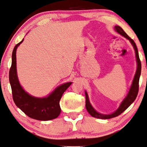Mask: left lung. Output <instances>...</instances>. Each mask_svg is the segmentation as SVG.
Returning a JSON list of instances; mask_svg holds the SVG:
<instances>
[{"label":"left lung","instance_id":"obj_1","mask_svg":"<svg viewBox=\"0 0 147 147\" xmlns=\"http://www.w3.org/2000/svg\"><path fill=\"white\" fill-rule=\"evenodd\" d=\"M115 30H116L118 33L120 34L121 36H124V38H126V39H128L129 42H130L132 46L134 47L135 53H136L137 64H138L137 65V70L136 72V74H135L134 78L133 79V81H132L131 85L130 86V88H129L128 94H127L126 98H125L123 100V101L121 102L119 108H118L115 112H113L111 114L105 115V114L100 113L96 111L94 109L93 107L92 106L91 103H90L88 94L85 91V96H86L85 106H86V110H87L88 113H89L91 116L93 117L97 118V119H111V118L116 117L121 115L122 113H123L124 111L126 110L127 108H128L129 105H130L131 103L134 102L137 97V96H138V91H139V78H140L141 72V63L140 59H139L138 50V48H137L136 44V43L134 42V41L127 35V34L124 32L121 26H115Z\"/></svg>","mask_w":147,"mask_h":147}]
</instances>
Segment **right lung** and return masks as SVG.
<instances>
[{
  "instance_id": "add662e5",
  "label": "right lung",
  "mask_w": 147,
  "mask_h": 147,
  "mask_svg": "<svg viewBox=\"0 0 147 147\" xmlns=\"http://www.w3.org/2000/svg\"><path fill=\"white\" fill-rule=\"evenodd\" d=\"M23 40L24 38L14 47L9 72V80L14 103L28 117L33 119L45 121L56 119L61 111L59 102L62 96L72 82L57 86L49 96L44 98L34 97L26 92L19 83L16 68V51Z\"/></svg>"
}]
</instances>
